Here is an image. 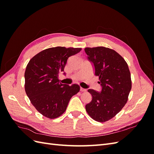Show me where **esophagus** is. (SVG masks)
Here are the masks:
<instances>
[{
    "label": "esophagus",
    "instance_id": "1",
    "mask_svg": "<svg viewBox=\"0 0 154 154\" xmlns=\"http://www.w3.org/2000/svg\"><path fill=\"white\" fill-rule=\"evenodd\" d=\"M87 90L85 89V88H82V87H81L80 88V91L81 92H85Z\"/></svg>",
    "mask_w": 154,
    "mask_h": 154
}]
</instances>
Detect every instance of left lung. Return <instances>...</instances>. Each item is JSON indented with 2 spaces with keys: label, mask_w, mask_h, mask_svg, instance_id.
<instances>
[{
  "label": "left lung",
  "mask_w": 154,
  "mask_h": 154,
  "mask_svg": "<svg viewBox=\"0 0 154 154\" xmlns=\"http://www.w3.org/2000/svg\"><path fill=\"white\" fill-rule=\"evenodd\" d=\"M88 58L94 64L102 89H88L92 99L85 106L88 114L96 122L113 118L127 103L132 88L130 70L125 59L116 51L105 47L86 48Z\"/></svg>",
  "instance_id": "1"
}]
</instances>
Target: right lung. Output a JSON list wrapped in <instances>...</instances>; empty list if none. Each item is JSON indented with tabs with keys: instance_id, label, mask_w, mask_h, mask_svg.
Returning <instances> with one entry per match:
<instances>
[{
	"instance_id": "obj_1",
	"label": "right lung",
	"mask_w": 154,
	"mask_h": 154,
	"mask_svg": "<svg viewBox=\"0 0 154 154\" xmlns=\"http://www.w3.org/2000/svg\"><path fill=\"white\" fill-rule=\"evenodd\" d=\"M82 48H51L34 56L25 71V91L32 105L49 119L60 117L66 110L71 97L80 91L77 84L60 83L59 74L64 71L67 59Z\"/></svg>"
}]
</instances>
